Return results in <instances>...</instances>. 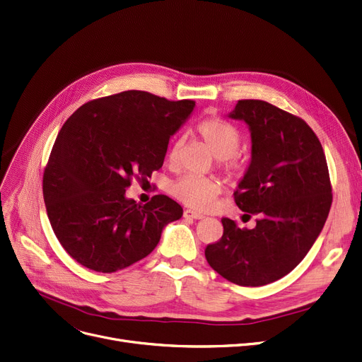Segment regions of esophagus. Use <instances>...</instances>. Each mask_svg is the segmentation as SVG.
I'll return each mask as SVG.
<instances>
[{
    "label": "esophagus",
    "mask_w": 362,
    "mask_h": 362,
    "mask_svg": "<svg viewBox=\"0 0 362 362\" xmlns=\"http://www.w3.org/2000/svg\"><path fill=\"white\" fill-rule=\"evenodd\" d=\"M183 217H186V218H202L204 216H202L201 213H198V211L185 210V211H183Z\"/></svg>",
    "instance_id": "34e87169"
}]
</instances>
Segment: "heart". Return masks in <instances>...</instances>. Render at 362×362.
<instances>
[{
    "instance_id": "1",
    "label": "heart",
    "mask_w": 362,
    "mask_h": 362,
    "mask_svg": "<svg viewBox=\"0 0 362 362\" xmlns=\"http://www.w3.org/2000/svg\"><path fill=\"white\" fill-rule=\"evenodd\" d=\"M197 134L202 145L206 146L218 160V167L225 175L233 180H241L247 173V163L237 151L241 144V134L232 124L220 118H204L197 124ZM182 148V139L176 140L168 153V164L176 167ZM171 195L186 207L194 210H207L213 206L217 195L222 192V183L210 177L186 176L173 183L170 187Z\"/></svg>"
}]
</instances>
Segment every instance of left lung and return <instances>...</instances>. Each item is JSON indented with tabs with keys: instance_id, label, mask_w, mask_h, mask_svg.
<instances>
[{
	"instance_id": "8db88e82",
	"label": "left lung",
	"mask_w": 362,
	"mask_h": 362,
	"mask_svg": "<svg viewBox=\"0 0 362 362\" xmlns=\"http://www.w3.org/2000/svg\"><path fill=\"white\" fill-rule=\"evenodd\" d=\"M229 117L248 124L253 144L233 199L260 218L253 229L222 218V238L206 247V259L233 284L260 287L308 255L332 207V182L320 139L300 117L255 99L238 100Z\"/></svg>"
}]
</instances>
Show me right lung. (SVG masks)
Wrapping results in <instances>:
<instances>
[{"mask_svg":"<svg viewBox=\"0 0 362 362\" xmlns=\"http://www.w3.org/2000/svg\"><path fill=\"white\" fill-rule=\"evenodd\" d=\"M194 106L129 90L90 100L66 119L44 168L42 195L54 235L75 262L103 274L129 268L182 217L167 195L140 206L125 189L163 167L170 137Z\"/></svg>","mask_w":362,"mask_h":362,"instance_id":"1","label":"right lung"}]
</instances>
